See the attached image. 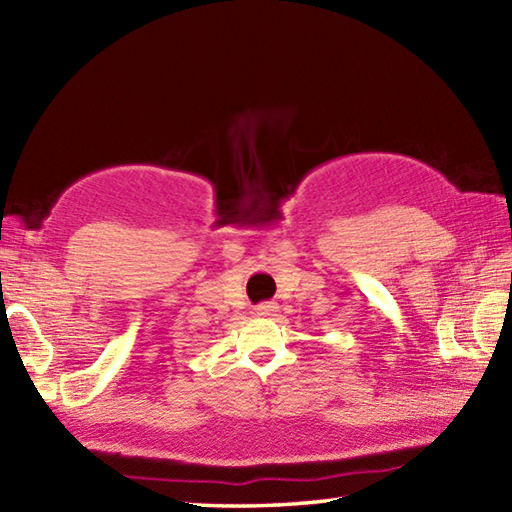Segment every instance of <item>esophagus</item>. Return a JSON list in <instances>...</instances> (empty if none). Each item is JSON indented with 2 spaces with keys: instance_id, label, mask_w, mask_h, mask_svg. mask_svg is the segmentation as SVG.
<instances>
[{
  "instance_id": "esophagus-1",
  "label": "esophagus",
  "mask_w": 512,
  "mask_h": 512,
  "mask_svg": "<svg viewBox=\"0 0 512 512\" xmlns=\"http://www.w3.org/2000/svg\"><path fill=\"white\" fill-rule=\"evenodd\" d=\"M277 303L275 301H264L259 303V306H255V312L259 314V317H273V314L277 312Z\"/></svg>"
}]
</instances>
